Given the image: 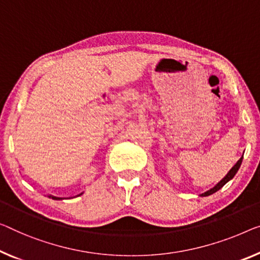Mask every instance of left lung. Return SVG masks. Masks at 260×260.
Wrapping results in <instances>:
<instances>
[{"instance_id": "obj_1", "label": "left lung", "mask_w": 260, "mask_h": 260, "mask_svg": "<svg viewBox=\"0 0 260 260\" xmlns=\"http://www.w3.org/2000/svg\"><path fill=\"white\" fill-rule=\"evenodd\" d=\"M242 161H243V156H242L241 158H239V160L237 161V164H236V165L234 166V167H232V168L229 170V173H228L226 175L224 176L223 179L220 180V181L218 182V183H217V184L215 185V187H212L211 189H209L208 191H205V192H203V193H201L200 196H202V197H204V196H209V195H212V193L216 192V191H218L219 189L222 188L224 184H226L228 182H229L230 180L234 179V176L236 175V173L238 172L239 167H241V165H242Z\"/></svg>"}]
</instances>
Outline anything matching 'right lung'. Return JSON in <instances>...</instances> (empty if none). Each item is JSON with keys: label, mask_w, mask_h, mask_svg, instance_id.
<instances>
[{"label": "right lung", "mask_w": 260, "mask_h": 260, "mask_svg": "<svg viewBox=\"0 0 260 260\" xmlns=\"http://www.w3.org/2000/svg\"><path fill=\"white\" fill-rule=\"evenodd\" d=\"M81 193H83V192H81ZM81 193H79V195H77V196H80ZM48 197H49V199H52V200H56V201L63 200V199H61V197H57V196H53V195H48Z\"/></svg>", "instance_id": "1"}]
</instances>
